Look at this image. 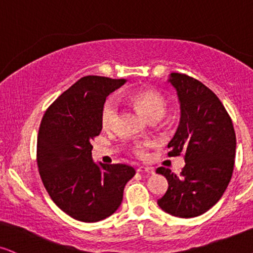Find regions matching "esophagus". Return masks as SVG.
<instances>
[{"mask_svg": "<svg viewBox=\"0 0 253 253\" xmlns=\"http://www.w3.org/2000/svg\"><path fill=\"white\" fill-rule=\"evenodd\" d=\"M137 172L144 173V174H154L155 169L154 168H149V167H138L137 168Z\"/></svg>", "mask_w": 253, "mask_h": 253, "instance_id": "34e87169", "label": "esophagus"}]
</instances>
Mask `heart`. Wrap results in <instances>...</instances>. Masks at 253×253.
<instances>
[{"label":"heart","instance_id":"b5f03b06","mask_svg":"<svg viewBox=\"0 0 253 253\" xmlns=\"http://www.w3.org/2000/svg\"><path fill=\"white\" fill-rule=\"evenodd\" d=\"M131 101L143 115L151 120L154 117H163L165 112V102L160 93L152 90H141L131 95ZM118 114V103L115 97H109L105 101L102 109V124L107 129H111L115 126ZM149 143H137L133 145V151L137 155H143Z\"/></svg>","mask_w":253,"mask_h":253}]
</instances>
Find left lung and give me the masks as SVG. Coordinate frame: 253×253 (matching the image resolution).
Returning <instances> with one entry per match:
<instances>
[{"label":"left lung","mask_w":253,"mask_h":253,"mask_svg":"<svg viewBox=\"0 0 253 253\" xmlns=\"http://www.w3.org/2000/svg\"><path fill=\"white\" fill-rule=\"evenodd\" d=\"M168 82L176 89L180 107L179 126L168 144L169 156L184 152L185 165L179 176L163 167L156 170L169 184L157 204L174 217H197L210 210L229 185L236 133L222 102L207 85L178 73H171Z\"/></svg>","instance_id":"obj_1"}]
</instances>
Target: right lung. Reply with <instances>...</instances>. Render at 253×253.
Here are the masks:
<instances>
[{
	"label": "right lung",
	"mask_w": 253,
	"mask_h": 253,
	"mask_svg": "<svg viewBox=\"0 0 253 253\" xmlns=\"http://www.w3.org/2000/svg\"><path fill=\"white\" fill-rule=\"evenodd\" d=\"M126 80L85 76L52 103L41 122L37 165L52 201L74 219L95 223L120 208L135 176L126 164L95 163L91 141L102 130V109Z\"/></svg>",
	"instance_id": "1"
}]
</instances>
